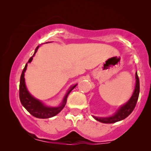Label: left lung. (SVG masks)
<instances>
[{"instance_id":"obj_1","label":"left lung","mask_w":151,"mask_h":151,"mask_svg":"<svg viewBox=\"0 0 151 151\" xmlns=\"http://www.w3.org/2000/svg\"><path fill=\"white\" fill-rule=\"evenodd\" d=\"M136 87H135L134 91L131 96L129 101L121 106L119 111L114 114V116L111 117L107 118H99L93 116L96 121H100L101 123H104V124H113V123H116L117 121H121L123 119H126L132 113L133 109L136 107L137 101H138V96H139V91H140V83H139V78H138V74L137 72L136 73Z\"/></svg>"}]
</instances>
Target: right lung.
<instances>
[{"label": "right lung", "mask_w": 151, "mask_h": 151, "mask_svg": "<svg viewBox=\"0 0 151 151\" xmlns=\"http://www.w3.org/2000/svg\"><path fill=\"white\" fill-rule=\"evenodd\" d=\"M38 47H39V46H37V47H36L34 55L29 59V63L32 62V58H33L35 53L37 52ZM27 63L25 65V67H24L23 70H22V72L21 77H20V86H19V97H20V100L22 105L25 107L26 110H27L31 115H32L33 116L36 118H39V119H48V118L55 116V115H57V114L60 113V112L62 110V109L65 107L69 93L71 92V91H72V89H74V87L77 86V84L72 86V87L70 88V89L67 91V93H66V95L65 96V98H64L62 104L60 105V106H45L43 105L40 101L32 97V96L30 94V93L28 92V91L27 90V88H26L25 84V78H24V74H25V70L26 69H27Z\"/></svg>", "instance_id": "add662e5"}]
</instances>
